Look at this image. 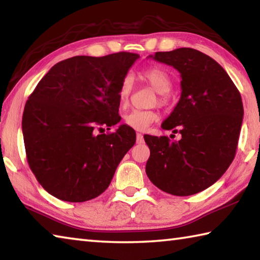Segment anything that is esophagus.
I'll use <instances>...</instances> for the list:
<instances>
[{
	"mask_svg": "<svg viewBox=\"0 0 260 260\" xmlns=\"http://www.w3.org/2000/svg\"><path fill=\"white\" fill-rule=\"evenodd\" d=\"M144 142V139H143V135L141 134V133H138L136 134V143H139V144H141V143H143Z\"/></svg>",
	"mask_w": 260,
	"mask_h": 260,
	"instance_id": "esophagus-1",
	"label": "esophagus"
}]
</instances>
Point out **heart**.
<instances>
[{"label":"heart","instance_id":"heart-1","mask_svg":"<svg viewBox=\"0 0 260 260\" xmlns=\"http://www.w3.org/2000/svg\"><path fill=\"white\" fill-rule=\"evenodd\" d=\"M142 77L153 89L158 91L160 103H166L169 100L167 93L172 87V81H171V78L167 72L160 68L151 67L144 70ZM132 90H133V78L129 74H127L121 80L119 93H118V98H119L121 105L128 103ZM158 118L159 116L153 110H132L131 112L125 114L124 120L125 124L131 128L135 131H146L149 126L158 120Z\"/></svg>","mask_w":260,"mask_h":260}]
</instances>
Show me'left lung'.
<instances>
[{
  "label": "left lung",
  "instance_id": "1",
  "mask_svg": "<svg viewBox=\"0 0 260 260\" xmlns=\"http://www.w3.org/2000/svg\"><path fill=\"white\" fill-rule=\"evenodd\" d=\"M150 57L181 74V96L161 124L181 139L144 135L150 149L146 173L162 191L193 195L218 181L234 159L243 120L241 94L221 65L199 50L179 48Z\"/></svg>",
  "mask_w": 260,
  "mask_h": 260
}]
</instances>
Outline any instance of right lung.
Returning <instances> with one entry per match:
<instances>
[{"label": "right lung", "instance_id": "obj_1", "mask_svg": "<svg viewBox=\"0 0 260 260\" xmlns=\"http://www.w3.org/2000/svg\"><path fill=\"white\" fill-rule=\"evenodd\" d=\"M139 57H71L54 65L29 95L21 122L27 162L56 199L79 203L100 196L134 146L135 131L127 125L98 132L120 121V83Z\"/></svg>", "mask_w": 260, "mask_h": 260}]
</instances>
